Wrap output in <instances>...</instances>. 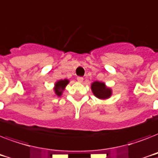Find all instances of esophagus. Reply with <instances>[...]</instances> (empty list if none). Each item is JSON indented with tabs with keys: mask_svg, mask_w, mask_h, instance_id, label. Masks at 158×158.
I'll return each mask as SVG.
<instances>
[{
	"mask_svg": "<svg viewBox=\"0 0 158 158\" xmlns=\"http://www.w3.org/2000/svg\"><path fill=\"white\" fill-rule=\"evenodd\" d=\"M77 80H78L79 83H82V82L84 81V78H83V77H78V78H77Z\"/></svg>",
	"mask_w": 158,
	"mask_h": 158,
	"instance_id": "1",
	"label": "esophagus"
}]
</instances>
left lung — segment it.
<instances>
[{"label":"left lung","instance_id":"left-lung-1","mask_svg":"<svg viewBox=\"0 0 158 158\" xmlns=\"http://www.w3.org/2000/svg\"><path fill=\"white\" fill-rule=\"evenodd\" d=\"M91 89L94 96L101 100L110 98L112 95V89L106 86L104 82L94 81L91 84Z\"/></svg>","mask_w":158,"mask_h":158}]
</instances>
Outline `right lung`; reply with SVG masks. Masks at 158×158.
Returning <instances> with one entry per match:
<instances>
[{"mask_svg":"<svg viewBox=\"0 0 158 158\" xmlns=\"http://www.w3.org/2000/svg\"><path fill=\"white\" fill-rule=\"evenodd\" d=\"M69 83V80L67 79H60V80H57L54 84V88H53V90H54L55 95H56L57 97H60L63 94V92H64L65 87L67 86V84Z\"/></svg>","mask_w":158,"mask_h":158,"instance_id":"obj_1","label":"right lung"}]
</instances>
